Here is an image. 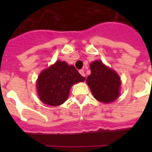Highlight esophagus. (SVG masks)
I'll list each match as a JSON object with an SVG mask.
<instances>
[{"mask_svg": "<svg viewBox=\"0 0 152 152\" xmlns=\"http://www.w3.org/2000/svg\"><path fill=\"white\" fill-rule=\"evenodd\" d=\"M79 72H80V75H81V76H86V73H85V71H84V70L83 69L80 70Z\"/></svg>", "mask_w": 152, "mask_h": 152, "instance_id": "esophagus-1", "label": "esophagus"}]
</instances>
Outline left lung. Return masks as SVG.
I'll return each mask as SVG.
<instances>
[{"label": "left lung", "instance_id": "obj_1", "mask_svg": "<svg viewBox=\"0 0 152 152\" xmlns=\"http://www.w3.org/2000/svg\"><path fill=\"white\" fill-rule=\"evenodd\" d=\"M91 74L86 82L94 97L99 102H113L120 95L121 80L117 73L110 69L101 61H94L90 64Z\"/></svg>", "mask_w": 152, "mask_h": 152}]
</instances>
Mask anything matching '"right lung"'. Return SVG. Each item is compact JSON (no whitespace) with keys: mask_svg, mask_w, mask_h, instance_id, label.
<instances>
[{"mask_svg":"<svg viewBox=\"0 0 152 152\" xmlns=\"http://www.w3.org/2000/svg\"><path fill=\"white\" fill-rule=\"evenodd\" d=\"M85 80L75 66L58 61L38 77L37 87L39 98L45 104L61 105L68 98L72 86Z\"/></svg>","mask_w":152,"mask_h":152,"instance_id":"1","label":"right lung"}]
</instances>
